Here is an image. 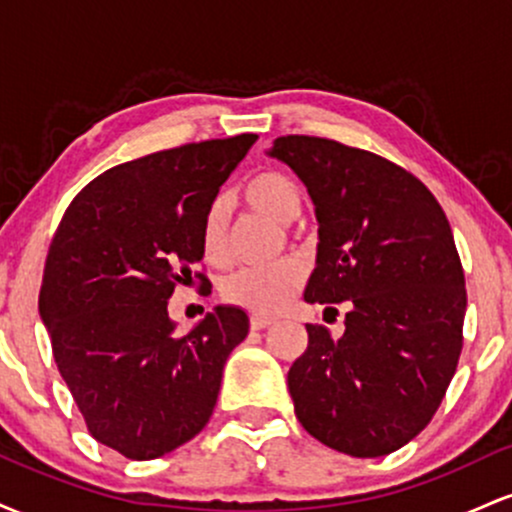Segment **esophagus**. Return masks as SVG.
<instances>
[{
  "label": "esophagus",
  "mask_w": 512,
  "mask_h": 512,
  "mask_svg": "<svg viewBox=\"0 0 512 512\" xmlns=\"http://www.w3.org/2000/svg\"><path fill=\"white\" fill-rule=\"evenodd\" d=\"M269 325H274L272 317H267V315H252L250 317V327H252V330H267Z\"/></svg>",
  "instance_id": "1"
}]
</instances>
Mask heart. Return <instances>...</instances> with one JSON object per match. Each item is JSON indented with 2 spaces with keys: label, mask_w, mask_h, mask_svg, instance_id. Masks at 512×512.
Segmentation results:
<instances>
[{
  "label": "heart",
  "mask_w": 512,
  "mask_h": 512,
  "mask_svg": "<svg viewBox=\"0 0 512 512\" xmlns=\"http://www.w3.org/2000/svg\"><path fill=\"white\" fill-rule=\"evenodd\" d=\"M245 204L257 214L267 216L279 226H291L303 211V190L291 175L281 170H262L252 175L243 187ZM202 248L209 262L221 264L228 257V211L226 204L214 202L202 223ZM305 272L301 262L284 260L269 267L238 269L223 281L221 293L228 303L240 305L257 315H272L284 310L301 291Z\"/></svg>",
  "instance_id": "obj_1"
}]
</instances>
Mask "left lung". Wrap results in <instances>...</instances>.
<instances>
[{
	"label": "left lung",
	"instance_id": "1",
	"mask_svg": "<svg viewBox=\"0 0 512 512\" xmlns=\"http://www.w3.org/2000/svg\"><path fill=\"white\" fill-rule=\"evenodd\" d=\"M267 156L308 187L317 219L305 303H344V334L308 325L289 368L298 421L327 448L383 457L424 431L462 351L464 272L445 211L414 175L320 137Z\"/></svg>",
	"mask_w": 512,
	"mask_h": 512
}]
</instances>
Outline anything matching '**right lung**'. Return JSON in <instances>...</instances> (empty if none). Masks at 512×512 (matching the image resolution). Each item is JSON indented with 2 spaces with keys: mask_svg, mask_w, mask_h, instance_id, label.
I'll use <instances>...</instances> for the list:
<instances>
[{
  "mask_svg": "<svg viewBox=\"0 0 512 512\" xmlns=\"http://www.w3.org/2000/svg\"><path fill=\"white\" fill-rule=\"evenodd\" d=\"M255 142L211 139L105 170L52 238L40 320L91 436L129 460L166 455L207 426L226 358L248 337L236 305L180 337L168 301L192 281L204 216Z\"/></svg>",
  "mask_w": 512,
  "mask_h": 512,
  "instance_id": "1",
  "label": "right lung"
}]
</instances>
